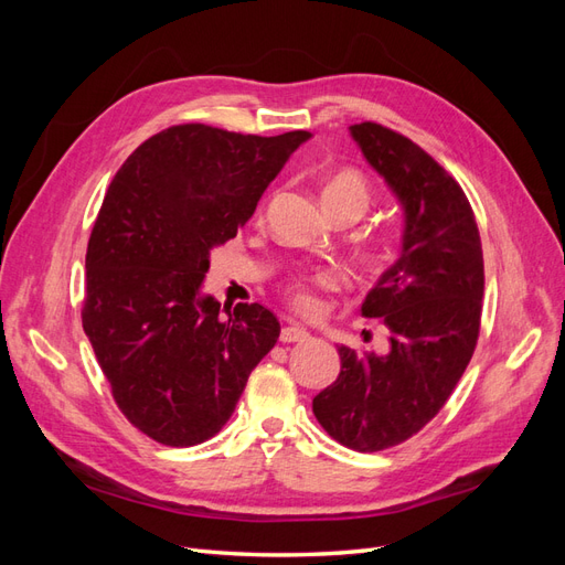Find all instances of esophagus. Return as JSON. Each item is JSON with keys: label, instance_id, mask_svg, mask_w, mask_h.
Masks as SVG:
<instances>
[{"label": "esophagus", "instance_id": "esophagus-1", "mask_svg": "<svg viewBox=\"0 0 565 565\" xmlns=\"http://www.w3.org/2000/svg\"><path fill=\"white\" fill-rule=\"evenodd\" d=\"M311 334L306 332L303 328H299V324H287V328H282L280 332V341L282 344H292V341H306Z\"/></svg>", "mask_w": 565, "mask_h": 565}]
</instances>
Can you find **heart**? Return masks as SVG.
<instances>
[{
	"instance_id": "b5f03b06",
	"label": "heart",
	"mask_w": 565,
	"mask_h": 565,
	"mask_svg": "<svg viewBox=\"0 0 565 565\" xmlns=\"http://www.w3.org/2000/svg\"><path fill=\"white\" fill-rule=\"evenodd\" d=\"M322 200L324 202H351L358 207V212L367 210L370 193L365 181L353 174V172H339L328 179L322 188ZM339 285L337 273L332 270H313V273H295L282 282V295L287 303L292 306L295 311L311 316L320 309V292L322 289H334Z\"/></svg>"
}]
</instances>
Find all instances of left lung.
I'll list each match as a JSON object with an SVG mask.
<instances>
[{
	"instance_id": "obj_1",
	"label": "left lung",
	"mask_w": 565,
	"mask_h": 565,
	"mask_svg": "<svg viewBox=\"0 0 565 565\" xmlns=\"http://www.w3.org/2000/svg\"><path fill=\"white\" fill-rule=\"evenodd\" d=\"M351 134L405 210L403 252L361 309L382 318L391 347L384 355L339 347V377L313 398V415L341 446L377 452L448 403L476 349L486 276L473 210L446 169L384 125Z\"/></svg>"
}]
</instances>
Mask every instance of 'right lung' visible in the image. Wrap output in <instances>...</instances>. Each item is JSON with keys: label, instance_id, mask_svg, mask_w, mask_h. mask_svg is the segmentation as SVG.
I'll use <instances>...</instances> for the list:
<instances>
[{"label": "right lung", "instance_id": "right-lung-1", "mask_svg": "<svg viewBox=\"0 0 565 565\" xmlns=\"http://www.w3.org/2000/svg\"><path fill=\"white\" fill-rule=\"evenodd\" d=\"M309 131L254 136L174 125L110 181L87 247L82 328L122 415L191 448L221 431L280 322L262 303L224 318L200 285L210 249L243 228Z\"/></svg>", "mask_w": 565, "mask_h": 565}]
</instances>
